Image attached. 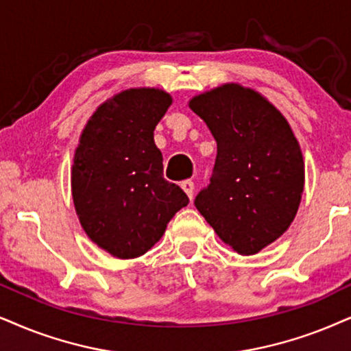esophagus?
Wrapping results in <instances>:
<instances>
[{"label":"esophagus","instance_id":"obj_1","mask_svg":"<svg viewBox=\"0 0 351 351\" xmlns=\"http://www.w3.org/2000/svg\"><path fill=\"white\" fill-rule=\"evenodd\" d=\"M181 188H183L184 193L188 194L189 199H193V196H194V181H191V180L181 181Z\"/></svg>","mask_w":351,"mask_h":351}]
</instances>
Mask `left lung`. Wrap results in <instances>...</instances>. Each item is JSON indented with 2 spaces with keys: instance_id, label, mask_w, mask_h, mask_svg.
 Segmentation results:
<instances>
[{
  "instance_id": "left-lung-1",
  "label": "left lung",
  "mask_w": 351,
  "mask_h": 351,
  "mask_svg": "<svg viewBox=\"0 0 351 351\" xmlns=\"http://www.w3.org/2000/svg\"><path fill=\"white\" fill-rule=\"evenodd\" d=\"M217 141L210 184L194 206L225 245L257 254L287 232L304 189V160L287 118L254 88L228 82L189 100Z\"/></svg>"
}]
</instances>
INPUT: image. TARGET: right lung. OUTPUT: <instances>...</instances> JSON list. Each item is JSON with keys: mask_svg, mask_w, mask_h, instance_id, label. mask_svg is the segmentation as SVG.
<instances>
[{"mask_svg": "<svg viewBox=\"0 0 351 351\" xmlns=\"http://www.w3.org/2000/svg\"><path fill=\"white\" fill-rule=\"evenodd\" d=\"M162 88L136 87L104 101L84 126L71 193L84 232L118 259L147 252L189 199L163 178L154 131L171 105Z\"/></svg>", "mask_w": 351, "mask_h": 351, "instance_id": "obj_1", "label": "right lung"}]
</instances>
